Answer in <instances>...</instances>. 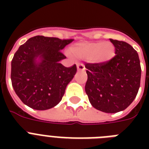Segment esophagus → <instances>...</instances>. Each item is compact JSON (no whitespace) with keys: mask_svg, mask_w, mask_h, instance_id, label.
I'll use <instances>...</instances> for the list:
<instances>
[{"mask_svg":"<svg viewBox=\"0 0 149 149\" xmlns=\"http://www.w3.org/2000/svg\"><path fill=\"white\" fill-rule=\"evenodd\" d=\"M77 70H79V71H84L85 70V65L83 64V63H78L77 65Z\"/></svg>","mask_w":149,"mask_h":149,"instance_id":"obj_1","label":"esophagus"}]
</instances>
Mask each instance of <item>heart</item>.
<instances>
[{
	"label": "heart",
	"instance_id": "heart-1",
	"mask_svg": "<svg viewBox=\"0 0 149 149\" xmlns=\"http://www.w3.org/2000/svg\"><path fill=\"white\" fill-rule=\"evenodd\" d=\"M70 52L77 58L91 59L96 63L104 64L114 56L115 48L109 42H81L72 46Z\"/></svg>",
	"mask_w": 149,
	"mask_h": 149
}]
</instances>
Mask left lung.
Returning a JSON list of instances; mask_svg holds the SVG:
<instances>
[{"label": "left lung", "instance_id": "1", "mask_svg": "<svg viewBox=\"0 0 149 149\" xmlns=\"http://www.w3.org/2000/svg\"><path fill=\"white\" fill-rule=\"evenodd\" d=\"M116 56L104 64L86 63L85 91L91 105L105 113L124 111L136 97L141 82L139 54L123 41L110 39Z\"/></svg>", "mask_w": 149, "mask_h": 149}]
</instances>
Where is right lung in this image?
<instances>
[{
	"label": "right lung",
	"instance_id": "1",
	"mask_svg": "<svg viewBox=\"0 0 149 149\" xmlns=\"http://www.w3.org/2000/svg\"><path fill=\"white\" fill-rule=\"evenodd\" d=\"M73 39L34 36L22 45L11 61L10 79L17 97L25 105L45 111L61 101L77 65L65 67L61 50Z\"/></svg>",
	"mask_w": 149,
	"mask_h": 149
}]
</instances>
